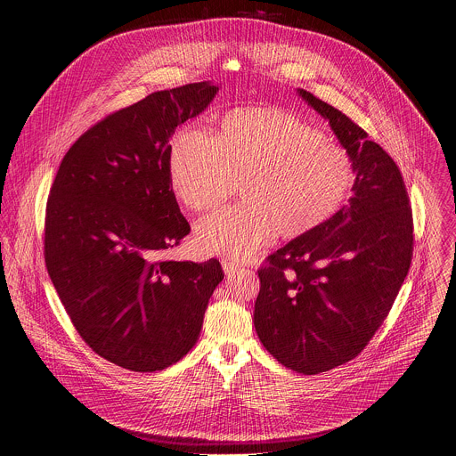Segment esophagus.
Segmentation results:
<instances>
[{
    "instance_id": "obj_1",
    "label": "esophagus",
    "mask_w": 456,
    "mask_h": 456,
    "mask_svg": "<svg viewBox=\"0 0 456 456\" xmlns=\"http://www.w3.org/2000/svg\"><path fill=\"white\" fill-rule=\"evenodd\" d=\"M222 267H224V273H225L227 276H231V274H234L238 269H241V267H243V264L236 262V259L225 257V259H222Z\"/></svg>"
}]
</instances>
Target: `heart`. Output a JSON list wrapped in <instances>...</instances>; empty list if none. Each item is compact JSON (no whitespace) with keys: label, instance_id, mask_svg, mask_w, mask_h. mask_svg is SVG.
I'll return each instance as SVG.
<instances>
[{"label":"heart","instance_id":"1","mask_svg":"<svg viewBox=\"0 0 456 456\" xmlns=\"http://www.w3.org/2000/svg\"><path fill=\"white\" fill-rule=\"evenodd\" d=\"M169 178L178 200L204 213L241 185V206L202 220L194 245L208 256L247 257L278 232L294 240L330 222L350 200L355 167L319 127L278 108L225 113L216 139L197 126L175 135Z\"/></svg>","mask_w":456,"mask_h":456}]
</instances>
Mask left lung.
Masks as SVG:
<instances>
[{
    "label": "left lung",
    "instance_id": "obj_1",
    "mask_svg": "<svg viewBox=\"0 0 456 456\" xmlns=\"http://www.w3.org/2000/svg\"><path fill=\"white\" fill-rule=\"evenodd\" d=\"M297 95L348 151L354 194L330 222L267 257L254 327L283 366L315 375L357 357L379 330L410 271L413 216L394 159L338 108Z\"/></svg>",
    "mask_w": 456,
    "mask_h": 456
}]
</instances>
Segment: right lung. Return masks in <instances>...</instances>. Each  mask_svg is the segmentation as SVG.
Here are the masks:
<instances>
[{"mask_svg":"<svg viewBox=\"0 0 456 456\" xmlns=\"http://www.w3.org/2000/svg\"><path fill=\"white\" fill-rule=\"evenodd\" d=\"M218 94L162 90L90 127L64 155L46 204L48 276L85 343L132 371H159L199 341L224 271L157 254L191 227L169 178V141Z\"/></svg>","mask_w":456,"mask_h":456,"instance_id":"right-lung-1","label":"right lung"}]
</instances>
